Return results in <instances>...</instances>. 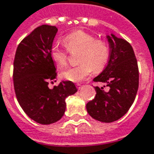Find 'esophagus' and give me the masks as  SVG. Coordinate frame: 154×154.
<instances>
[{"label": "esophagus", "instance_id": "obj_1", "mask_svg": "<svg viewBox=\"0 0 154 154\" xmlns=\"http://www.w3.org/2000/svg\"><path fill=\"white\" fill-rule=\"evenodd\" d=\"M82 86H83V85H80V84H77V85H76V87H77L78 89H80V88H82Z\"/></svg>", "mask_w": 154, "mask_h": 154}]
</instances>
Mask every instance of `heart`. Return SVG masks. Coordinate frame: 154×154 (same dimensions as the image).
Listing matches in <instances>:
<instances>
[{"mask_svg": "<svg viewBox=\"0 0 154 154\" xmlns=\"http://www.w3.org/2000/svg\"><path fill=\"white\" fill-rule=\"evenodd\" d=\"M66 48L70 51H79L78 66L69 67L61 73L64 79L71 82H81L91 75L93 71L101 72L107 66L110 59L109 44L84 30H76L63 38ZM58 45L51 48V57L59 68L67 64L68 51Z\"/></svg>", "mask_w": 154, "mask_h": 154, "instance_id": "1", "label": "heart"}]
</instances>
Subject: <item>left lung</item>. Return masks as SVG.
<instances>
[{"instance_id":"8db88e82","label":"left lung","mask_w":154,"mask_h":154,"mask_svg":"<svg viewBox=\"0 0 154 154\" xmlns=\"http://www.w3.org/2000/svg\"><path fill=\"white\" fill-rule=\"evenodd\" d=\"M110 59L107 66L94 81L109 87H95L96 96L86 105L87 112L95 120L110 123L127 112L133 104L139 88V68L134 50L125 39L113 33L107 35Z\"/></svg>"}]
</instances>
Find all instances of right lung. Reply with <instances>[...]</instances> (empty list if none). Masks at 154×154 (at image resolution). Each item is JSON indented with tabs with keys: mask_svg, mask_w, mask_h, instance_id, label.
I'll return each instance as SVG.
<instances>
[{
	"mask_svg": "<svg viewBox=\"0 0 154 154\" xmlns=\"http://www.w3.org/2000/svg\"><path fill=\"white\" fill-rule=\"evenodd\" d=\"M57 28L43 24L21 41L14 60V88L17 100L29 117L42 125L58 122L66 111V98L77 92L75 84L64 81L53 88L57 69L51 48Z\"/></svg>",
	"mask_w": 154,
	"mask_h": 154,
	"instance_id": "add662e5",
	"label": "right lung"
}]
</instances>
